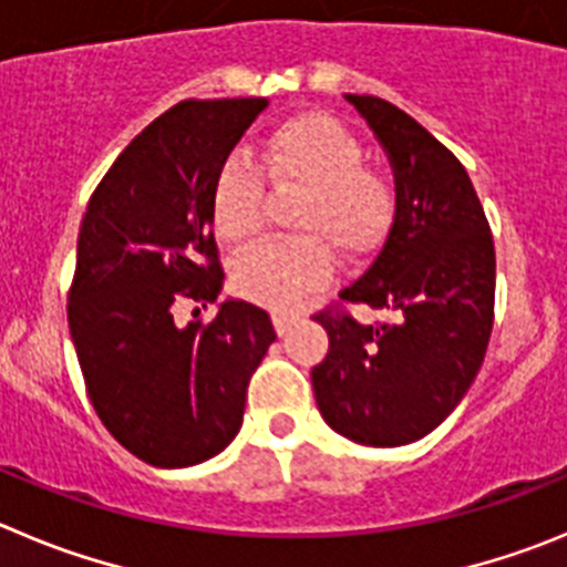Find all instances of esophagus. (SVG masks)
<instances>
[{
	"mask_svg": "<svg viewBox=\"0 0 567 567\" xmlns=\"http://www.w3.org/2000/svg\"><path fill=\"white\" fill-rule=\"evenodd\" d=\"M271 321H274V330L279 332V336H285V332L290 330V327L296 324V316H290V313H271Z\"/></svg>",
	"mask_w": 567,
	"mask_h": 567,
	"instance_id": "esophagus-1",
	"label": "esophagus"
}]
</instances>
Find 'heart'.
Wrapping results in <instances>:
<instances>
[{"label": "heart", "instance_id": "obj_1", "mask_svg": "<svg viewBox=\"0 0 567 567\" xmlns=\"http://www.w3.org/2000/svg\"><path fill=\"white\" fill-rule=\"evenodd\" d=\"M259 162L279 189H305L296 243H259L231 262V288L262 308L288 310L330 279V243L355 257L378 246L394 220V187L363 167L367 147L327 114H301L262 140ZM262 176L243 156L220 164L209 193L212 229L226 246L254 240L262 226Z\"/></svg>", "mask_w": 567, "mask_h": 567}]
</instances>
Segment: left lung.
<instances>
[{"label": "left lung", "mask_w": 567, "mask_h": 567, "mask_svg": "<svg viewBox=\"0 0 567 567\" xmlns=\"http://www.w3.org/2000/svg\"><path fill=\"white\" fill-rule=\"evenodd\" d=\"M394 173V220L372 266L341 299L396 313L394 324L313 316L330 336L313 367L327 425L369 447L427 436L456 411L486 355L495 310V246L456 156L414 116L372 94H343Z\"/></svg>", "instance_id": "8db88e82"}]
</instances>
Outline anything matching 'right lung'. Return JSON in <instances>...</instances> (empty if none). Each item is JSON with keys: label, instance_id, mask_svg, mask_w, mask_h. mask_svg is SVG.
Listing matches in <instances>:
<instances>
[{"label": "right lung", "instance_id": "add662e5", "mask_svg": "<svg viewBox=\"0 0 567 567\" xmlns=\"http://www.w3.org/2000/svg\"><path fill=\"white\" fill-rule=\"evenodd\" d=\"M266 109V97L173 105L116 156L83 215L69 332L97 416L153 467H193L229 447L277 338L266 310L243 299L220 301L209 324L173 321L178 296L206 308L224 290L209 193Z\"/></svg>", "mask_w": 567, "mask_h": 567}]
</instances>
